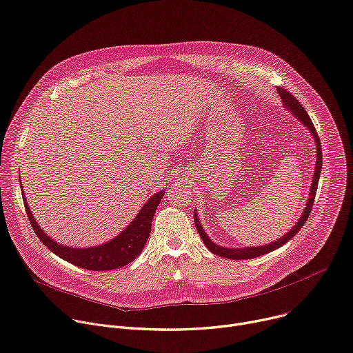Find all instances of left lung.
<instances>
[{
  "label": "left lung",
  "instance_id": "8db88e82",
  "mask_svg": "<svg viewBox=\"0 0 353 353\" xmlns=\"http://www.w3.org/2000/svg\"><path fill=\"white\" fill-rule=\"evenodd\" d=\"M279 95L281 97V101H283V105L287 111H290L297 119H300L301 123L305 125L307 130L311 132V135L314 137L315 139V145H316V162H315V172H314V176H312V183H311V187H310V194H308V200H307V204L304 207V212L301 214L300 219L296 222V225L285 232V235H283L281 238L276 239L274 242H270L269 245H263V246H250V248H223V246H219L216 243H214L208 235L205 234V231L203 230V225L199 219V214L197 211H194V222H196V228L204 242V245L216 256H221V258H227V259H232V261H242V259H253V258H258V256H262V254H266L269 252H273L276 250L277 248L283 246L284 243H287L288 241H290L303 227L305 221L308 219L310 216V212L312 210V204H314V199H315V194H316V187H318V181H319V173H321V168H323V149H321V142H319V138H318V134L315 131V126L312 123V121L310 119L307 111L303 108V105L299 103V100H296L294 95L287 91L284 88H280L279 87Z\"/></svg>",
  "mask_w": 353,
  "mask_h": 353
}]
</instances>
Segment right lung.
I'll use <instances>...</instances> for the list:
<instances>
[{
  "instance_id": "right-lung-1",
  "label": "right lung",
  "mask_w": 353,
  "mask_h": 353,
  "mask_svg": "<svg viewBox=\"0 0 353 353\" xmlns=\"http://www.w3.org/2000/svg\"><path fill=\"white\" fill-rule=\"evenodd\" d=\"M165 191L166 190L154 193L141 208L135 219L117 238L99 246L83 248V249L60 245L59 242L50 239V236H48L41 230L37 219L34 218V215H32L25 199L23 190H22V199H23L26 215L30 221V225L34 227L37 236L48 249H50L54 254H57L60 259L66 261L74 266H79L87 270L103 272V270H112V269L122 268L138 258L143 246L146 245V241L149 239L153 215L160 200H162L165 196Z\"/></svg>"
}]
</instances>
